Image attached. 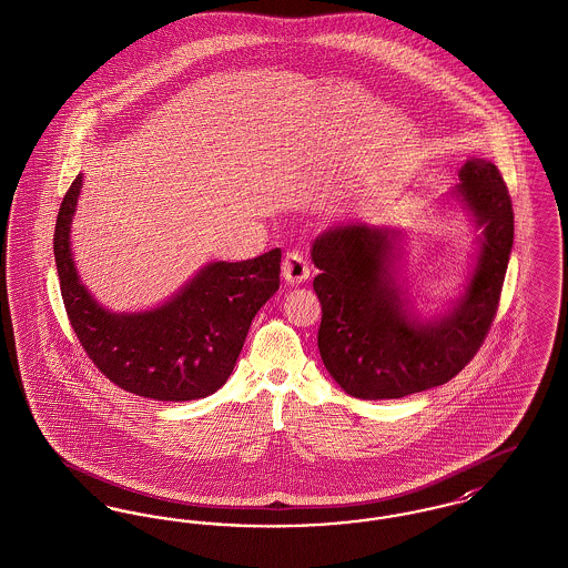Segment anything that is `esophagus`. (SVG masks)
Returning <instances> with one entry per match:
<instances>
[{"label":"esophagus","mask_w":568,"mask_h":568,"mask_svg":"<svg viewBox=\"0 0 568 568\" xmlns=\"http://www.w3.org/2000/svg\"><path fill=\"white\" fill-rule=\"evenodd\" d=\"M308 274H311L308 262L301 251H287L285 260H283V278L290 285H301L308 278Z\"/></svg>","instance_id":"esophagus-1"}]
</instances>
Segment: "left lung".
Returning <instances> with one entry per match:
<instances>
[{"label": "left lung", "instance_id": "left-lung-1", "mask_svg": "<svg viewBox=\"0 0 568 568\" xmlns=\"http://www.w3.org/2000/svg\"><path fill=\"white\" fill-rule=\"evenodd\" d=\"M457 195L483 227L466 296L439 322H418L390 274L393 240L361 223L336 225L313 242L322 272L317 347L334 382L356 399H400L453 379L489 333L513 248V201L500 169L469 159Z\"/></svg>", "mask_w": 568, "mask_h": 568}]
</instances>
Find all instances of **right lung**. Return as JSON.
<instances>
[{
	"label": "right lung",
	"instance_id": "right-lung-1",
	"mask_svg": "<svg viewBox=\"0 0 568 568\" xmlns=\"http://www.w3.org/2000/svg\"><path fill=\"white\" fill-rule=\"evenodd\" d=\"M79 191L81 175L60 205L53 253L70 326L90 361L115 386L145 399L216 393L234 371L253 317L278 290L281 248L246 262L210 264L168 304L115 315L85 292L70 257Z\"/></svg>",
	"mask_w": 568,
	"mask_h": 568
}]
</instances>
